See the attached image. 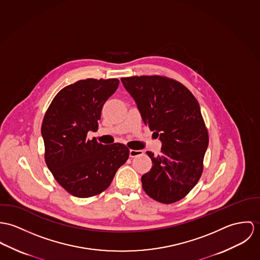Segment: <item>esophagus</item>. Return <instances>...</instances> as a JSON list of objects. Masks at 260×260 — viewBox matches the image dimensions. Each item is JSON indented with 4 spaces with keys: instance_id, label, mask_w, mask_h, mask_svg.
<instances>
[{
    "instance_id": "obj_1",
    "label": "esophagus",
    "mask_w": 260,
    "mask_h": 260,
    "mask_svg": "<svg viewBox=\"0 0 260 260\" xmlns=\"http://www.w3.org/2000/svg\"><path fill=\"white\" fill-rule=\"evenodd\" d=\"M143 153H144V151H143V150H140V149H138V150H136V149H131V150H129V156H131V157H136V156L142 155Z\"/></svg>"
}]
</instances>
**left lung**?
I'll return each instance as SVG.
<instances>
[{
	"instance_id": "8db88e82",
	"label": "left lung",
	"mask_w": 260,
	"mask_h": 260,
	"mask_svg": "<svg viewBox=\"0 0 260 260\" xmlns=\"http://www.w3.org/2000/svg\"><path fill=\"white\" fill-rule=\"evenodd\" d=\"M120 80L144 124L162 144L160 155L146 151L152 167L142 176L143 188L156 202H178L194 187L203 171L208 133L199 102L187 87L167 77Z\"/></svg>"
}]
</instances>
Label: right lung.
Returning <instances> with one entry per match:
<instances>
[{
	"label": "right lung",
	"mask_w": 260,
	"mask_h": 260,
	"mask_svg": "<svg viewBox=\"0 0 260 260\" xmlns=\"http://www.w3.org/2000/svg\"><path fill=\"white\" fill-rule=\"evenodd\" d=\"M118 84L117 79L78 81L58 91L44 116L46 164L74 197L90 198L106 190L129 156L124 144L104 145L87 138L89 131H98L104 104Z\"/></svg>",
	"instance_id": "obj_1"
}]
</instances>
